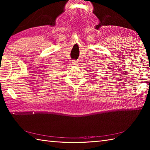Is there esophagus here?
Returning a JSON list of instances; mask_svg holds the SVG:
<instances>
[{"mask_svg":"<svg viewBox=\"0 0 150 150\" xmlns=\"http://www.w3.org/2000/svg\"><path fill=\"white\" fill-rule=\"evenodd\" d=\"M78 63H79V61H76V60H73L72 61V64H74V65H75V66H77L78 64Z\"/></svg>","mask_w":150,"mask_h":150,"instance_id":"esophagus-1","label":"esophagus"}]
</instances>
